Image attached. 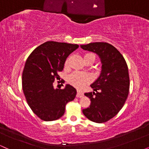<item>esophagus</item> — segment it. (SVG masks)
<instances>
[{"instance_id":"obj_1","label":"esophagus","mask_w":149,"mask_h":149,"mask_svg":"<svg viewBox=\"0 0 149 149\" xmlns=\"http://www.w3.org/2000/svg\"><path fill=\"white\" fill-rule=\"evenodd\" d=\"M76 97H83V92L79 91V90H78V92H77Z\"/></svg>"}]
</instances>
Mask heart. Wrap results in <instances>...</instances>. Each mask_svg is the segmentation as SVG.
Returning <instances> with one entry per match:
<instances>
[{"label":"heart","mask_w":149,"mask_h":149,"mask_svg":"<svg viewBox=\"0 0 149 149\" xmlns=\"http://www.w3.org/2000/svg\"><path fill=\"white\" fill-rule=\"evenodd\" d=\"M89 54H87L85 56L89 55ZM95 56V55H94ZM68 61H66V64H67ZM68 81L71 85L75 86L77 88H83L87 83L90 81V78L88 75L85 74V73H82L79 72H74L69 75V78H68Z\"/></svg>","instance_id":"obj_1"}]
</instances>
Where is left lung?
Masks as SVG:
<instances>
[{
	"mask_svg": "<svg viewBox=\"0 0 149 149\" xmlns=\"http://www.w3.org/2000/svg\"><path fill=\"white\" fill-rule=\"evenodd\" d=\"M80 47L97 54L102 64L100 76L90 85L93 92L85 93L91 104L90 107L83 109V113L95 123L107 122L120 111L127 98V65L119 51L107 42H90Z\"/></svg>",
	"mask_w": 149,
	"mask_h": 149,
	"instance_id": "1",
	"label": "left lung"
}]
</instances>
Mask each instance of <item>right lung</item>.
I'll return each instance as SVG.
<instances>
[{"label": "right lung", "mask_w": 149, "mask_h": 149, "mask_svg": "<svg viewBox=\"0 0 149 149\" xmlns=\"http://www.w3.org/2000/svg\"><path fill=\"white\" fill-rule=\"evenodd\" d=\"M79 47L77 44L47 41L36 47L25 63L22 89L27 103L40 119L52 121L64 115L68 102L74 100L76 90L71 85L54 89L53 82L59 78L68 56Z\"/></svg>", "instance_id": "1"}]
</instances>
